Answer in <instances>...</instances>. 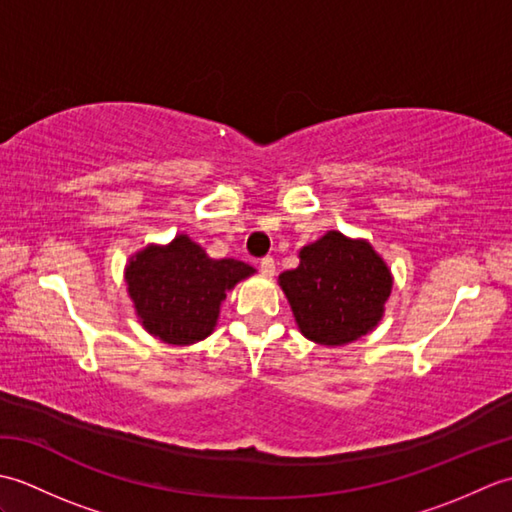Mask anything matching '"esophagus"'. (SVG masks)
<instances>
[{
  "label": "esophagus",
  "mask_w": 512,
  "mask_h": 512,
  "mask_svg": "<svg viewBox=\"0 0 512 512\" xmlns=\"http://www.w3.org/2000/svg\"><path fill=\"white\" fill-rule=\"evenodd\" d=\"M259 270H262V275L273 277V275H275V259L270 257V255L259 259Z\"/></svg>",
  "instance_id": "obj_1"
}]
</instances>
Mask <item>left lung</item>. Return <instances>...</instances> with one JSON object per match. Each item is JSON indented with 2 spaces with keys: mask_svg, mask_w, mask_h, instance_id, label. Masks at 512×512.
Wrapping results in <instances>:
<instances>
[{
  "mask_svg": "<svg viewBox=\"0 0 512 512\" xmlns=\"http://www.w3.org/2000/svg\"><path fill=\"white\" fill-rule=\"evenodd\" d=\"M297 268L279 275L301 334L321 345L361 339L383 317L391 275L367 242L330 231L301 248Z\"/></svg>",
  "mask_w": 512,
  "mask_h": 512,
  "instance_id": "left-lung-1",
  "label": "left lung"
}]
</instances>
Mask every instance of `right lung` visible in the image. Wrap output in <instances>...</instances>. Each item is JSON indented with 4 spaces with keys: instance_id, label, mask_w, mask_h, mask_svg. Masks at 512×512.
<instances>
[{
    "instance_id": "add662e5",
    "label": "right lung",
    "mask_w": 512,
    "mask_h": 512,
    "mask_svg": "<svg viewBox=\"0 0 512 512\" xmlns=\"http://www.w3.org/2000/svg\"><path fill=\"white\" fill-rule=\"evenodd\" d=\"M253 273L237 259L206 257L187 235H178L169 246L140 250L125 279L145 330L171 345H191L213 332L226 292Z\"/></svg>"
}]
</instances>
